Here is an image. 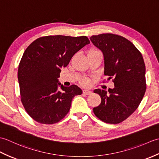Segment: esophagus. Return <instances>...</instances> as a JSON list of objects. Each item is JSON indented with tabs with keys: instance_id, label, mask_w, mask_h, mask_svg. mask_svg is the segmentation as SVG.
Returning <instances> with one entry per match:
<instances>
[{
	"instance_id": "34e87169",
	"label": "esophagus",
	"mask_w": 159,
	"mask_h": 159,
	"mask_svg": "<svg viewBox=\"0 0 159 159\" xmlns=\"http://www.w3.org/2000/svg\"><path fill=\"white\" fill-rule=\"evenodd\" d=\"M83 93H85V94H87V95H89V94H91L92 93V92L91 90H89V89H84L83 90Z\"/></svg>"
}]
</instances>
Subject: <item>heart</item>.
Here are the masks:
<instances>
[{
	"instance_id": "obj_1",
	"label": "heart",
	"mask_w": 159,
	"mask_h": 159,
	"mask_svg": "<svg viewBox=\"0 0 159 159\" xmlns=\"http://www.w3.org/2000/svg\"><path fill=\"white\" fill-rule=\"evenodd\" d=\"M99 52V51H98V50H90V51L89 52V53H91V52ZM83 83L84 85H89V83H90L89 80H87V79L84 80L83 81Z\"/></svg>"
}]
</instances>
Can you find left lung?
Listing matches in <instances>:
<instances>
[{"mask_svg":"<svg viewBox=\"0 0 159 159\" xmlns=\"http://www.w3.org/2000/svg\"><path fill=\"white\" fill-rule=\"evenodd\" d=\"M104 57V74L112 79L115 87L96 89L101 103L93 108L97 117L104 122L118 124L134 113L146 92V66L142 55L133 43L123 37L104 33L90 38Z\"/></svg>","mask_w":159,"mask_h":159,"instance_id":"1","label":"left lung"}]
</instances>
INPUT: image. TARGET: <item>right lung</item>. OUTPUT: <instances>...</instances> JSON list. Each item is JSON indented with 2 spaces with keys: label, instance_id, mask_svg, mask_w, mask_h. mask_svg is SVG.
I'll use <instances>...</instances> for the list:
<instances>
[{
  "label": "right lung",
  "instance_id": "obj_1",
  "mask_svg": "<svg viewBox=\"0 0 159 159\" xmlns=\"http://www.w3.org/2000/svg\"><path fill=\"white\" fill-rule=\"evenodd\" d=\"M90 43L86 36L50 35L35 40L20 61L18 79L26 112L39 123H57L69 112L73 98L82 94L76 85L65 87L58 78L73 55Z\"/></svg>",
  "mask_w": 159,
  "mask_h": 159
}]
</instances>
